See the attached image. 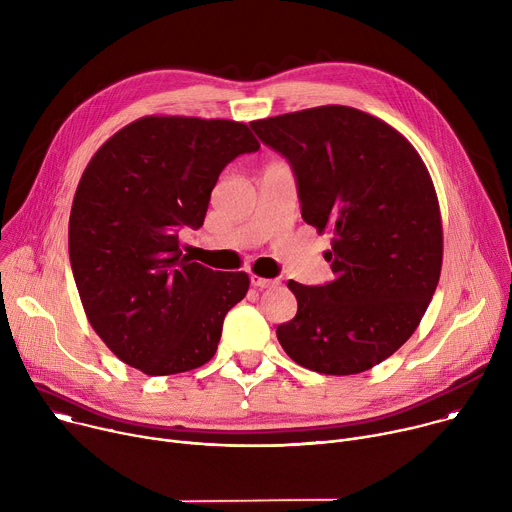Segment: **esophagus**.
<instances>
[{
    "label": "esophagus",
    "mask_w": 512,
    "mask_h": 512,
    "mask_svg": "<svg viewBox=\"0 0 512 512\" xmlns=\"http://www.w3.org/2000/svg\"><path fill=\"white\" fill-rule=\"evenodd\" d=\"M251 283L259 289H265V287H273L277 283V279H267V277H261L257 273H251Z\"/></svg>",
    "instance_id": "esophagus-1"
}]
</instances>
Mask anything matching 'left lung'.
I'll list each match as a JSON object with an SVG mask.
<instances>
[{"mask_svg": "<svg viewBox=\"0 0 512 512\" xmlns=\"http://www.w3.org/2000/svg\"><path fill=\"white\" fill-rule=\"evenodd\" d=\"M294 168L304 221L332 235L334 279L287 287L298 314L277 326L291 360L324 375H356L399 350L440 281L444 231L431 176L383 119L324 105L251 121Z\"/></svg>", "mask_w": 512, "mask_h": 512, "instance_id": "obj_1", "label": "left lung"}]
</instances>
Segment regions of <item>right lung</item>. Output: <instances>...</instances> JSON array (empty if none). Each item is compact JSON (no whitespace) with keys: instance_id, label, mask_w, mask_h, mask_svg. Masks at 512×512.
Here are the masks:
<instances>
[{"instance_id":"1","label":"right lung","mask_w":512,"mask_h":512,"mask_svg":"<svg viewBox=\"0 0 512 512\" xmlns=\"http://www.w3.org/2000/svg\"><path fill=\"white\" fill-rule=\"evenodd\" d=\"M257 150L239 121L148 115L87 164L70 208V267L93 330L129 367L166 377L214 356L249 275L182 255L180 231L202 227L223 168Z\"/></svg>"}]
</instances>
